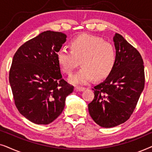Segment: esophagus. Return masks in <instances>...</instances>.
I'll return each instance as SVG.
<instances>
[{
    "label": "esophagus",
    "mask_w": 152,
    "mask_h": 152,
    "mask_svg": "<svg viewBox=\"0 0 152 152\" xmlns=\"http://www.w3.org/2000/svg\"><path fill=\"white\" fill-rule=\"evenodd\" d=\"M86 88H84V87H80V86H76L75 88V91H84Z\"/></svg>",
    "instance_id": "34e87169"
}]
</instances>
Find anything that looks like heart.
Returning a JSON list of instances; mask_svg holds the SVG:
<instances>
[{
    "label": "heart",
    "instance_id": "1",
    "mask_svg": "<svg viewBox=\"0 0 152 152\" xmlns=\"http://www.w3.org/2000/svg\"><path fill=\"white\" fill-rule=\"evenodd\" d=\"M71 50L65 48L57 52L58 64L64 73L70 75L81 60L82 68L70 77V82L85 84L95 78L101 80L107 77L115 64V49L111 43L100 37L81 34L70 43Z\"/></svg>",
    "mask_w": 152,
    "mask_h": 152
}]
</instances>
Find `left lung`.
<instances>
[{"label":"left lung","mask_w":152,"mask_h":152,"mask_svg":"<svg viewBox=\"0 0 152 152\" xmlns=\"http://www.w3.org/2000/svg\"><path fill=\"white\" fill-rule=\"evenodd\" d=\"M115 64L103 82L93 88L94 99L88 104L91 117L102 127L124 123L136 107L145 86L143 60L139 52L115 33Z\"/></svg>","instance_id":"1"}]
</instances>
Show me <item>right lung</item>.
<instances>
[{
	"mask_svg": "<svg viewBox=\"0 0 152 152\" xmlns=\"http://www.w3.org/2000/svg\"><path fill=\"white\" fill-rule=\"evenodd\" d=\"M62 32L46 31L23 44L12 60L9 81L20 113L37 124H48L62 113L73 91L62 79L57 52L66 42Z\"/></svg>",
	"mask_w": 152,
	"mask_h": 152,
	"instance_id": "right-lung-1",
	"label": "right lung"
}]
</instances>
